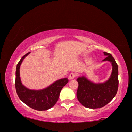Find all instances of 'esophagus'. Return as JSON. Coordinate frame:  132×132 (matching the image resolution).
<instances>
[{
  "mask_svg": "<svg viewBox=\"0 0 132 132\" xmlns=\"http://www.w3.org/2000/svg\"><path fill=\"white\" fill-rule=\"evenodd\" d=\"M76 76V74L75 73H71V74L69 75V80H72L74 79V78Z\"/></svg>",
  "mask_w": 132,
  "mask_h": 132,
  "instance_id": "esophagus-1",
  "label": "esophagus"
}]
</instances>
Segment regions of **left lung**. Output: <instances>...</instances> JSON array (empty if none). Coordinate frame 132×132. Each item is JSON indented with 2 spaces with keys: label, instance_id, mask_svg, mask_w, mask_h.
<instances>
[{
  "label": "left lung",
  "instance_id": "1",
  "mask_svg": "<svg viewBox=\"0 0 132 132\" xmlns=\"http://www.w3.org/2000/svg\"><path fill=\"white\" fill-rule=\"evenodd\" d=\"M106 57L102 62L108 61L112 66L111 75L104 82L95 83L88 80L84 76L77 78L79 83L77 98L84 106L96 109L108 104L117 94L118 88V67L111 54L104 52Z\"/></svg>",
  "mask_w": 132,
  "mask_h": 132
}]
</instances>
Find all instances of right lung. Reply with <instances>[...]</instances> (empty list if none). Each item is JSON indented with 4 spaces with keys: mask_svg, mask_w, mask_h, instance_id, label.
<instances>
[{
    "mask_svg": "<svg viewBox=\"0 0 132 132\" xmlns=\"http://www.w3.org/2000/svg\"><path fill=\"white\" fill-rule=\"evenodd\" d=\"M28 52L21 57L15 71V90L21 101L30 108L37 111H46L55 105L57 101L62 88L68 82V79L64 78L55 81L50 86L42 90H31L22 84L20 76V66Z\"/></svg>",
    "mask_w": 132,
    "mask_h": 132,
    "instance_id": "obj_1",
    "label": "right lung"
}]
</instances>
